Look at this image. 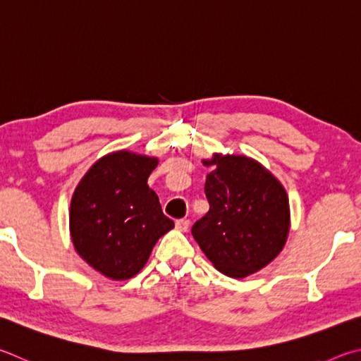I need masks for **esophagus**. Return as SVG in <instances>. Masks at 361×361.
I'll return each instance as SVG.
<instances>
[{
  "instance_id": "obj_1",
  "label": "esophagus",
  "mask_w": 361,
  "mask_h": 361,
  "mask_svg": "<svg viewBox=\"0 0 361 361\" xmlns=\"http://www.w3.org/2000/svg\"><path fill=\"white\" fill-rule=\"evenodd\" d=\"M176 228H178L180 232H186L188 228H189V221H188V219L176 221Z\"/></svg>"
}]
</instances>
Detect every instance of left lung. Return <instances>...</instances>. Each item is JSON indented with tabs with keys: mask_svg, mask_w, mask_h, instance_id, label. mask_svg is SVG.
Returning <instances> with one entry per match:
<instances>
[{
	"mask_svg": "<svg viewBox=\"0 0 361 361\" xmlns=\"http://www.w3.org/2000/svg\"><path fill=\"white\" fill-rule=\"evenodd\" d=\"M208 213L192 237L216 270L246 278L278 257L290 231L289 195L270 170L245 154L213 153L202 159Z\"/></svg>",
	"mask_w": 361,
	"mask_h": 361,
	"instance_id": "left-lung-1",
	"label": "left lung"
}]
</instances>
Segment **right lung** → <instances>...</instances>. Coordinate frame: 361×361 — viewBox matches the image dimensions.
Listing matches in <instances>:
<instances>
[{"label": "right lung", "mask_w": 361, "mask_h": 361, "mask_svg": "<svg viewBox=\"0 0 361 361\" xmlns=\"http://www.w3.org/2000/svg\"><path fill=\"white\" fill-rule=\"evenodd\" d=\"M158 162L154 156L129 149L109 153L90 167L72 194V245L109 279L135 276L158 240L175 226L147 185Z\"/></svg>", "instance_id": "add662e5"}]
</instances>
